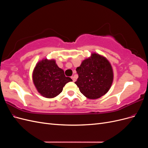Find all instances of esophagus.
Returning <instances> with one entry per match:
<instances>
[{"label":"esophagus","mask_w":148,"mask_h":148,"mask_svg":"<svg viewBox=\"0 0 148 148\" xmlns=\"http://www.w3.org/2000/svg\"><path fill=\"white\" fill-rule=\"evenodd\" d=\"M71 78L72 79V81H73V82H75V77H71Z\"/></svg>","instance_id":"esophagus-1"}]
</instances>
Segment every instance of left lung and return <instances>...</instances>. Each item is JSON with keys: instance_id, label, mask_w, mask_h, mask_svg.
<instances>
[{"instance_id": "obj_1", "label": "left lung", "mask_w": 148, "mask_h": 148, "mask_svg": "<svg viewBox=\"0 0 148 148\" xmlns=\"http://www.w3.org/2000/svg\"><path fill=\"white\" fill-rule=\"evenodd\" d=\"M78 75L75 83L80 92L89 99L105 95L114 81V71L110 62L104 56L92 52L77 67Z\"/></svg>"}]
</instances>
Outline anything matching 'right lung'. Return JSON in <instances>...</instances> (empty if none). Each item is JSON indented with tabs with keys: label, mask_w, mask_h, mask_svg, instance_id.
I'll list each match as a JSON object with an SVG mask.
<instances>
[{
	"label": "right lung",
	"mask_w": 148,
	"mask_h": 148,
	"mask_svg": "<svg viewBox=\"0 0 148 148\" xmlns=\"http://www.w3.org/2000/svg\"><path fill=\"white\" fill-rule=\"evenodd\" d=\"M32 78L38 92L46 98L56 97L67 83L72 81L70 78L65 77L64 70L58 66L55 59L46 58L36 64Z\"/></svg>",
	"instance_id": "add662e5"
}]
</instances>
